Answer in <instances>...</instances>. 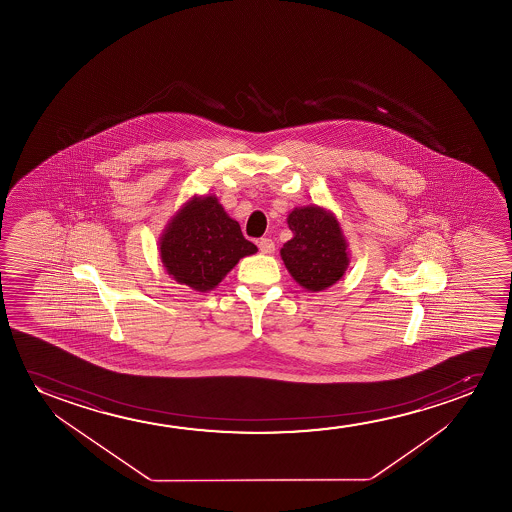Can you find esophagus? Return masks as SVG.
<instances>
[{
  "mask_svg": "<svg viewBox=\"0 0 512 512\" xmlns=\"http://www.w3.org/2000/svg\"><path fill=\"white\" fill-rule=\"evenodd\" d=\"M259 250L262 253H273L274 252L273 239H269V238L260 239Z\"/></svg>",
  "mask_w": 512,
  "mask_h": 512,
  "instance_id": "34e87169",
  "label": "esophagus"
}]
</instances>
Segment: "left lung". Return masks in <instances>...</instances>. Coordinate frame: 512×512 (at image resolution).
<instances>
[{"instance_id":"obj_1","label":"left lung","mask_w":512,"mask_h":512,"mask_svg":"<svg viewBox=\"0 0 512 512\" xmlns=\"http://www.w3.org/2000/svg\"><path fill=\"white\" fill-rule=\"evenodd\" d=\"M294 238L281 248L294 280L306 290L320 292L341 280L348 267L346 239L336 218L318 206L295 208L288 215Z\"/></svg>"}]
</instances>
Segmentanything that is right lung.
<instances>
[{"label":"right lung","instance_id":"add662e5","mask_svg":"<svg viewBox=\"0 0 512 512\" xmlns=\"http://www.w3.org/2000/svg\"><path fill=\"white\" fill-rule=\"evenodd\" d=\"M257 252L217 197H194L161 238L162 264L178 283L206 292L217 287L239 259Z\"/></svg>","mask_w":512,"mask_h":512}]
</instances>
